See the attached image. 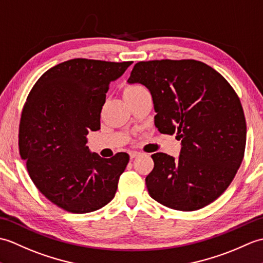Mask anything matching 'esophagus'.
<instances>
[{
    "label": "esophagus",
    "instance_id": "34e87169",
    "mask_svg": "<svg viewBox=\"0 0 263 263\" xmlns=\"http://www.w3.org/2000/svg\"><path fill=\"white\" fill-rule=\"evenodd\" d=\"M141 154H142L141 152H137V151H132L130 153H129V155H130V159H135V157L139 156Z\"/></svg>",
    "mask_w": 263,
    "mask_h": 263
}]
</instances>
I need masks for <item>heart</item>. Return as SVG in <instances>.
Listing matches in <instances>:
<instances>
[{
	"mask_svg": "<svg viewBox=\"0 0 263 263\" xmlns=\"http://www.w3.org/2000/svg\"><path fill=\"white\" fill-rule=\"evenodd\" d=\"M145 87L142 86L141 84H129L125 87V95L126 93H133V92H137V91H141L144 90Z\"/></svg>",
	"mask_w": 263,
	"mask_h": 263,
	"instance_id": "1",
	"label": "heart"
}]
</instances>
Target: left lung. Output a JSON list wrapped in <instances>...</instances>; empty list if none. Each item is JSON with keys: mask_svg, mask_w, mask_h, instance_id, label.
I'll return each mask as SVG.
<instances>
[{"mask_svg": "<svg viewBox=\"0 0 263 263\" xmlns=\"http://www.w3.org/2000/svg\"><path fill=\"white\" fill-rule=\"evenodd\" d=\"M128 82L151 91L159 130L182 139L178 160L152 155L154 167L145 179L149 196L183 212L217 199L246 151V117L235 90L216 69L195 60L138 62Z\"/></svg>", "mask_w": 263, "mask_h": 263, "instance_id": "8db88e82", "label": "left lung"}]
</instances>
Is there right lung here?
<instances>
[{
  "instance_id": "add662e5",
  "label": "right lung",
  "mask_w": 263,
  "mask_h": 263,
  "mask_svg": "<svg viewBox=\"0 0 263 263\" xmlns=\"http://www.w3.org/2000/svg\"><path fill=\"white\" fill-rule=\"evenodd\" d=\"M132 62L74 58L46 71L29 92L19 125V151L37 189L64 211L95 212L112 200L129 162L91 154L87 134L100 129L111 81Z\"/></svg>"
}]
</instances>
